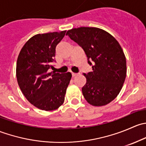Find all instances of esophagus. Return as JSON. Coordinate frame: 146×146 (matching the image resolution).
Instances as JSON below:
<instances>
[{
  "mask_svg": "<svg viewBox=\"0 0 146 146\" xmlns=\"http://www.w3.org/2000/svg\"><path fill=\"white\" fill-rule=\"evenodd\" d=\"M77 76V74H76V73H72V76H73V78L74 77H76V76Z\"/></svg>",
  "mask_w": 146,
  "mask_h": 146,
  "instance_id": "esophagus-1",
  "label": "esophagus"
}]
</instances>
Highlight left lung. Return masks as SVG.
I'll use <instances>...</instances> for the list:
<instances>
[{
    "instance_id": "obj_1",
    "label": "left lung",
    "mask_w": 146,
    "mask_h": 146,
    "mask_svg": "<svg viewBox=\"0 0 146 146\" xmlns=\"http://www.w3.org/2000/svg\"><path fill=\"white\" fill-rule=\"evenodd\" d=\"M66 35L82 47L92 71L84 76V98L91 105L100 107L114 100L120 92L126 76L124 53L117 39L97 27L73 28Z\"/></svg>"
}]
</instances>
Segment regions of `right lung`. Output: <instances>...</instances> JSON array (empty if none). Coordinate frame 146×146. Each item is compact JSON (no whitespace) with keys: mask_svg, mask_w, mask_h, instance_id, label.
I'll return each instance as SVG.
<instances>
[{"mask_svg":"<svg viewBox=\"0 0 146 146\" xmlns=\"http://www.w3.org/2000/svg\"><path fill=\"white\" fill-rule=\"evenodd\" d=\"M66 31L38 34L22 48L17 61V83L26 99L44 111L57 110L64 102L71 73H48L55 61L56 46Z\"/></svg>","mask_w":146,"mask_h":146,"instance_id":"add662e5","label":"right lung"}]
</instances>
